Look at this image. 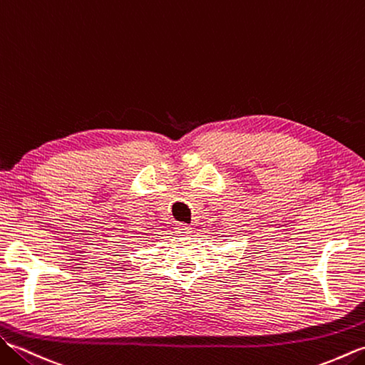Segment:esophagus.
I'll return each mask as SVG.
<instances>
[{"label": "esophagus", "mask_w": 365, "mask_h": 365, "mask_svg": "<svg viewBox=\"0 0 365 365\" xmlns=\"http://www.w3.org/2000/svg\"><path fill=\"white\" fill-rule=\"evenodd\" d=\"M175 230L176 234H180V236H189V234H192V226L185 223H176Z\"/></svg>", "instance_id": "34e87169"}]
</instances>
